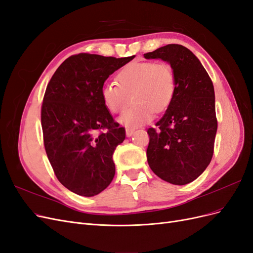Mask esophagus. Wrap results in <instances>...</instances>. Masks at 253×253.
Segmentation results:
<instances>
[{
	"label": "esophagus",
	"mask_w": 253,
	"mask_h": 253,
	"mask_svg": "<svg viewBox=\"0 0 253 253\" xmlns=\"http://www.w3.org/2000/svg\"><path fill=\"white\" fill-rule=\"evenodd\" d=\"M134 131H135V129H134V128H131V127H127V128L126 129V136H127V137H131V136L133 135Z\"/></svg>",
	"instance_id": "1"
}]
</instances>
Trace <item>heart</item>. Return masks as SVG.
<instances>
[{
    "label": "heart",
    "mask_w": 253,
    "mask_h": 253,
    "mask_svg": "<svg viewBox=\"0 0 253 253\" xmlns=\"http://www.w3.org/2000/svg\"><path fill=\"white\" fill-rule=\"evenodd\" d=\"M116 81L102 87V100L111 113L118 114L127 108L131 98L132 106L119 118L121 125L131 128L169 108L176 88L173 67L165 61H134L121 68Z\"/></svg>",
    "instance_id": "b5f03b06"
}]
</instances>
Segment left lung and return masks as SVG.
Wrapping results in <instances>:
<instances>
[{"mask_svg": "<svg viewBox=\"0 0 253 253\" xmlns=\"http://www.w3.org/2000/svg\"><path fill=\"white\" fill-rule=\"evenodd\" d=\"M144 58L169 62L176 78L170 106L156 127L148 128L149 166L165 181L187 185L213 156L217 119L212 80L194 53L179 44H168Z\"/></svg>", "mask_w": 253, "mask_h": 253, "instance_id": "1", "label": "left lung"}]
</instances>
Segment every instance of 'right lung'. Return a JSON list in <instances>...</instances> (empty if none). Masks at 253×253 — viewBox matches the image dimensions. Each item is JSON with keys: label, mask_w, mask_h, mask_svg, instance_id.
<instances>
[{"label": "right lung", "mask_w": 253, "mask_h": 253, "mask_svg": "<svg viewBox=\"0 0 253 253\" xmlns=\"http://www.w3.org/2000/svg\"><path fill=\"white\" fill-rule=\"evenodd\" d=\"M133 58L81 52L67 58L47 84L41 108L44 148L58 180L76 194L97 195L114 178L113 154L126 128L113 119L101 89Z\"/></svg>", "instance_id": "1"}]
</instances>
